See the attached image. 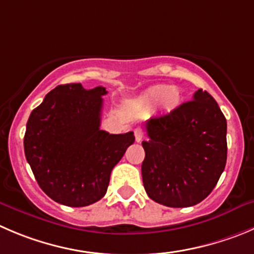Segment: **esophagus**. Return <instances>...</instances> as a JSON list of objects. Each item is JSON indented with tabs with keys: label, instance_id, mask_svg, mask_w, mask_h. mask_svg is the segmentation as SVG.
Masks as SVG:
<instances>
[{
	"label": "esophagus",
	"instance_id": "1",
	"mask_svg": "<svg viewBox=\"0 0 254 254\" xmlns=\"http://www.w3.org/2000/svg\"><path fill=\"white\" fill-rule=\"evenodd\" d=\"M134 138H136L137 142H142V139H143V131H142V128H139V127H137V128H134Z\"/></svg>",
	"mask_w": 254,
	"mask_h": 254
}]
</instances>
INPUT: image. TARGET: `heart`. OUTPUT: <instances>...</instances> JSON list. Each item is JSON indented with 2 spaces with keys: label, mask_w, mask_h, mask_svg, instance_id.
<instances>
[{
  "label": "heart",
  "mask_w": 254,
  "mask_h": 254,
  "mask_svg": "<svg viewBox=\"0 0 254 254\" xmlns=\"http://www.w3.org/2000/svg\"><path fill=\"white\" fill-rule=\"evenodd\" d=\"M182 96L177 88H172L170 84H156L147 88L139 97L142 106H154L161 101L162 108L171 112L180 106Z\"/></svg>",
  "instance_id": "1"
}]
</instances>
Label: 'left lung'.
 Instances as JSON below:
<instances>
[{"label":"left lung","instance_id":"obj_1","mask_svg":"<svg viewBox=\"0 0 254 254\" xmlns=\"http://www.w3.org/2000/svg\"><path fill=\"white\" fill-rule=\"evenodd\" d=\"M142 180L151 199L180 208L199 203L226 167L227 121L214 98L198 89L192 101L146 122Z\"/></svg>","mask_w":254,"mask_h":254}]
</instances>
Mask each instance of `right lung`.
I'll return each instance as SVG.
<instances>
[{"label":"right lung","mask_w":254,"mask_h":254,"mask_svg":"<svg viewBox=\"0 0 254 254\" xmlns=\"http://www.w3.org/2000/svg\"><path fill=\"white\" fill-rule=\"evenodd\" d=\"M105 87L60 84L31 112L26 159L41 190L55 202L84 207L107 192L111 172L134 142L133 132L100 129Z\"/></svg>","instance_id":"obj_1"}]
</instances>
